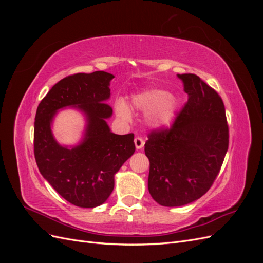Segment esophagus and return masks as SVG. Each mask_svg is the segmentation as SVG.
<instances>
[{"instance_id":"1","label":"esophagus","mask_w":263,"mask_h":263,"mask_svg":"<svg viewBox=\"0 0 263 263\" xmlns=\"http://www.w3.org/2000/svg\"><path fill=\"white\" fill-rule=\"evenodd\" d=\"M144 145H145V141L141 137L138 136V137L135 138V146H136L137 149H141L142 147H144Z\"/></svg>"}]
</instances>
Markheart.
Returning <instances> with one entry per match:
<instances>
[{"instance_id": "heart-1", "label": "heart", "mask_w": 263, "mask_h": 263, "mask_svg": "<svg viewBox=\"0 0 263 263\" xmlns=\"http://www.w3.org/2000/svg\"><path fill=\"white\" fill-rule=\"evenodd\" d=\"M134 105L142 112H151L149 119L157 127L168 126L174 117L177 102L170 94L159 89H151L138 93L133 98ZM117 114L124 119L130 117L129 109L123 103H118Z\"/></svg>"}]
</instances>
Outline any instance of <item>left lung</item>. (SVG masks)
Masks as SVG:
<instances>
[{"label":"left lung","instance_id":"1","mask_svg":"<svg viewBox=\"0 0 263 263\" xmlns=\"http://www.w3.org/2000/svg\"><path fill=\"white\" fill-rule=\"evenodd\" d=\"M187 102L170 127L148 134L149 193L162 206H182L203 196L220 171L229 129L219 94L193 73L178 74Z\"/></svg>","mask_w":263,"mask_h":263}]
</instances>
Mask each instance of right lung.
<instances>
[{"instance_id": "obj_1", "label": "right lung", "mask_w": 263, "mask_h": 263, "mask_svg": "<svg viewBox=\"0 0 263 263\" xmlns=\"http://www.w3.org/2000/svg\"><path fill=\"white\" fill-rule=\"evenodd\" d=\"M113 78L104 71L68 76L37 107L34 155L38 169L65 200L79 208L104 203L114 189V174L135 153L134 134H113L105 122L113 113L106 103ZM66 106L81 109L88 119L84 141L71 149L60 146L50 128L55 112Z\"/></svg>"}]
</instances>
